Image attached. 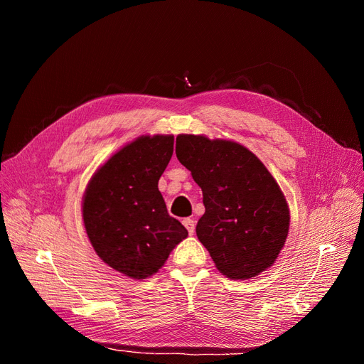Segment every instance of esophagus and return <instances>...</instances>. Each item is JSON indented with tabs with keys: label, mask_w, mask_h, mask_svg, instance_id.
Returning a JSON list of instances; mask_svg holds the SVG:
<instances>
[{
	"label": "esophagus",
	"mask_w": 364,
	"mask_h": 364,
	"mask_svg": "<svg viewBox=\"0 0 364 364\" xmlns=\"http://www.w3.org/2000/svg\"><path fill=\"white\" fill-rule=\"evenodd\" d=\"M183 224H184V227L187 228V231H189V234L192 236V234L195 232V220L191 219V218H186V219L183 220Z\"/></svg>",
	"instance_id": "1"
}]
</instances>
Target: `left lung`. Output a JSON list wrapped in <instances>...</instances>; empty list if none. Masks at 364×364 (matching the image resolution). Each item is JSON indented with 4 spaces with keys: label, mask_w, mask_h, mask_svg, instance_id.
<instances>
[{
    "label": "left lung",
    "mask_w": 364,
    "mask_h": 364,
    "mask_svg": "<svg viewBox=\"0 0 364 364\" xmlns=\"http://www.w3.org/2000/svg\"><path fill=\"white\" fill-rule=\"evenodd\" d=\"M175 152L203 191L205 213L196 236L218 271L250 279L271 267L286 243L290 213L260 159L232 140L201 134H178Z\"/></svg>",
    "instance_id": "8db88e82"
}]
</instances>
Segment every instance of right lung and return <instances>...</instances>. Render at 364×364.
<instances>
[{"label": "right lung", "instance_id": "1", "mask_svg": "<svg viewBox=\"0 0 364 364\" xmlns=\"http://www.w3.org/2000/svg\"><path fill=\"white\" fill-rule=\"evenodd\" d=\"M173 152L172 134L140 136L92 175L83 222L100 259L134 279L159 272L187 230L169 216L159 180Z\"/></svg>", "mask_w": 364, "mask_h": 364}]
</instances>
